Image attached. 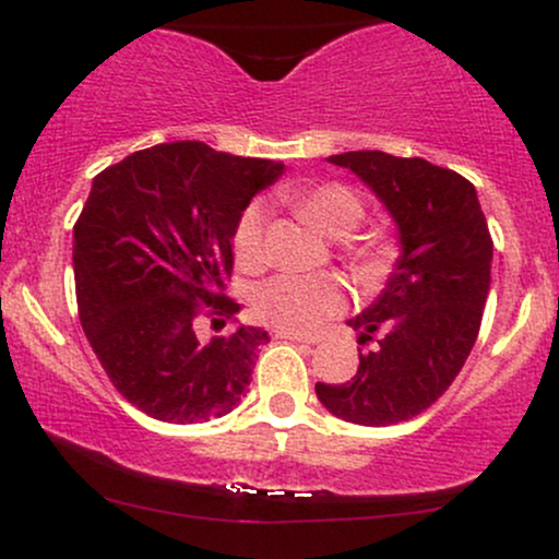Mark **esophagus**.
<instances>
[{
	"label": "esophagus",
	"instance_id": "1",
	"mask_svg": "<svg viewBox=\"0 0 559 559\" xmlns=\"http://www.w3.org/2000/svg\"><path fill=\"white\" fill-rule=\"evenodd\" d=\"M273 338H288V342H301V344H316V338L307 336V333L288 331V329H273Z\"/></svg>",
	"mask_w": 559,
	"mask_h": 559
}]
</instances>
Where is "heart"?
<instances>
[{"label": "heart", "mask_w": 559, "mask_h": 559, "mask_svg": "<svg viewBox=\"0 0 559 559\" xmlns=\"http://www.w3.org/2000/svg\"><path fill=\"white\" fill-rule=\"evenodd\" d=\"M297 213L325 236L349 234L365 217L362 199L342 183H312L294 189L286 197ZM234 258L243 271H258L265 262V210L258 202L247 204L236 217ZM394 241L386 230L370 228L344 247V260L355 278L376 281L386 273ZM344 286L333 275H273L252 292V310L262 323L288 331H316L325 320L344 310Z\"/></svg>", "instance_id": "1"}]
</instances>
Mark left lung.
Returning a JSON list of instances; mask_svg holds the SVG:
<instances>
[{
	"label": "left lung",
	"instance_id": "8db88e82",
	"mask_svg": "<svg viewBox=\"0 0 559 559\" xmlns=\"http://www.w3.org/2000/svg\"><path fill=\"white\" fill-rule=\"evenodd\" d=\"M362 178L400 226L402 258L378 301L349 320L360 355L346 383H316L318 400L357 426H394L452 386L480 331L493 241L476 189L423 157L344 152L329 157Z\"/></svg>",
	"mask_w": 559,
	"mask_h": 559
}]
</instances>
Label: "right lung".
<instances>
[{"label":"right lung","mask_w":559,"mask_h":559,"mask_svg":"<svg viewBox=\"0 0 559 559\" xmlns=\"http://www.w3.org/2000/svg\"><path fill=\"white\" fill-rule=\"evenodd\" d=\"M284 163L234 157L202 141L141 150L94 178L73 226L79 318L112 386L163 423L223 418L252 381L262 329L202 342L226 325L236 217Z\"/></svg>","instance_id":"right-lung-1"}]
</instances>
